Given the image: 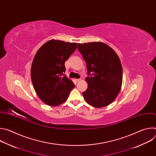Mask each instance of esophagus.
Returning a JSON list of instances; mask_svg holds the SVG:
<instances>
[{
	"label": "esophagus",
	"mask_w": 156,
	"mask_h": 156,
	"mask_svg": "<svg viewBox=\"0 0 156 156\" xmlns=\"http://www.w3.org/2000/svg\"><path fill=\"white\" fill-rule=\"evenodd\" d=\"M80 80H81L80 79H75V81L76 83H78V82H79Z\"/></svg>",
	"instance_id": "esophagus-1"
}]
</instances>
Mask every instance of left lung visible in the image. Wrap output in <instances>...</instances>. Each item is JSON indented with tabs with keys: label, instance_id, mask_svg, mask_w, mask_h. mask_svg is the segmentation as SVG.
<instances>
[{
	"label": "left lung",
	"instance_id": "left-lung-1",
	"mask_svg": "<svg viewBox=\"0 0 156 156\" xmlns=\"http://www.w3.org/2000/svg\"><path fill=\"white\" fill-rule=\"evenodd\" d=\"M78 49L86 62L87 90L83 93L85 101L101 108L108 105L121 90L123 70L116 52L106 44L93 42L78 44Z\"/></svg>",
	"mask_w": 156,
	"mask_h": 156
}]
</instances>
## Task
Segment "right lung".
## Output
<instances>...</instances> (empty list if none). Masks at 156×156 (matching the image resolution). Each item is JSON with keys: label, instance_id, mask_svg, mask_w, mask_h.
<instances>
[{"label": "right lung", "instance_id": "obj_1", "mask_svg": "<svg viewBox=\"0 0 156 156\" xmlns=\"http://www.w3.org/2000/svg\"><path fill=\"white\" fill-rule=\"evenodd\" d=\"M77 48L76 42L50 40L39 48L32 62L33 87L47 105L57 106L67 99L75 85L66 77L65 62Z\"/></svg>", "mask_w": 156, "mask_h": 156}]
</instances>
